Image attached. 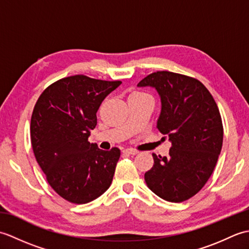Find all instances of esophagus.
Masks as SVG:
<instances>
[{"mask_svg":"<svg viewBox=\"0 0 249 249\" xmlns=\"http://www.w3.org/2000/svg\"><path fill=\"white\" fill-rule=\"evenodd\" d=\"M124 153H126V154H129V155H137L138 154V151H136L134 149H125Z\"/></svg>","mask_w":249,"mask_h":249,"instance_id":"obj_1","label":"esophagus"}]
</instances>
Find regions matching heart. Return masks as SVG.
Instances as JSON below:
<instances>
[{"label":"heart","mask_w":249,"mask_h":249,"mask_svg":"<svg viewBox=\"0 0 249 249\" xmlns=\"http://www.w3.org/2000/svg\"><path fill=\"white\" fill-rule=\"evenodd\" d=\"M137 94H138V93H137Z\"/></svg>","instance_id":"1"}]
</instances>
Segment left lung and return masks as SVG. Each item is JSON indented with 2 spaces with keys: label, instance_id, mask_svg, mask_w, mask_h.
Returning a JSON list of instances; mask_svg holds the SVG:
<instances>
[{
  "label": "left lung",
  "instance_id": "obj_1",
  "mask_svg": "<svg viewBox=\"0 0 249 249\" xmlns=\"http://www.w3.org/2000/svg\"><path fill=\"white\" fill-rule=\"evenodd\" d=\"M137 87L153 88L160 95L156 127L172 144L169 156L153 154L145 183L161 199L182 202L200 192L217 162L224 138L218 107L202 83L179 73L153 72Z\"/></svg>",
  "mask_w": 249,
  "mask_h": 249
}]
</instances>
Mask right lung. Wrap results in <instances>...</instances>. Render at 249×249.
I'll use <instances>...</instances> for the list:
<instances>
[{
    "label": "right lung",
    "instance_id": "obj_1",
    "mask_svg": "<svg viewBox=\"0 0 249 249\" xmlns=\"http://www.w3.org/2000/svg\"><path fill=\"white\" fill-rule=\"evenodd\" d=\"M121 81L76 75L52 83L41 93L31 119V142L50 186L71 203L84 204L107 190L121 152L88 141L97 110Z\"/></svg>",
    "mask_w": 249,
    "mask_h": 249
}]
</instances>
